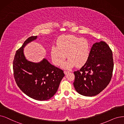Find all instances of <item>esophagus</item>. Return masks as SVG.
<instances>
[{
    "instance_id": "obj_1",
    "label": "esophagus",
    "mask_w": 124,
    "mask_h": 124,
    "mask_svg": "<svg viewBox=\"0 0 124 124\" xmlns=\"http://www.w3.org/2000/svg\"><path fill=\"white\" fill-rule=\"evenodd\" d=\"M69 72H70V71H64V73H65V75H66V74H67L69 73Z\"/></svg>"
}]
</instances>
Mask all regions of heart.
Returning <instances> with one entry per match:
<instances>
[{
	"mask_svg": "<svg viewBox=\"0 0 124 124\" xmlns=\"http://www.w3.org/2000/svg\"><path fill=\"white\" fill-rule=\"evenodd\" d=\"M90 54V45L87 39L73 34L62 35L57 41V46H52L51 56L53 63L59 66L65 60L62 66L70 69L76 66L80 67L87 62Z\"/></svg>",
	"mask_w": 124,
	"mask_h": 124,
	"instance_id": "obj_1",
	"label": "heart"
}]
</instances>
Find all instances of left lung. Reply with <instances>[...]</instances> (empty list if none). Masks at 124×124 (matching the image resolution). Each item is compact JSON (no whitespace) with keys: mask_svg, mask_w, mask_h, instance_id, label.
Here are the masks:
<instances>
[{"mask_svg":"<svg viewBox=\"0 0 124 124\" xmlns=\"http://www.w3.org/2000/svg\"><path fill=\"white\" fill-rule=\"evenodd\" d=\"M112 52L103 41L93 45L86 63L74 72L75 90L85 96H95L109 83L113 70Z\"/></svg>","mask_w":124,"mask_h":124,"instance_id":"1","label":"left lung"}]
</instances>
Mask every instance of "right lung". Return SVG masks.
Returning <instances> with one entry per match:
<instances>
[{"label":"right lung","mask_w":124,"mask_h":124,"mask_svg":"<svg viewBox=\"0 0 124 124\" xmlns=\"http://www.w3.org/2000/svg\"><path fill=\"white\" fill-rule=\"evenodd\" d=\"M37 38H28L16 51L13 61L14 76L18 86L24 93L35 100L44 101L55 95L65 74L45 58L38 63L26 59L23 48Z\"/></svg>","instance_id":"add662e5"}]
</instances>
